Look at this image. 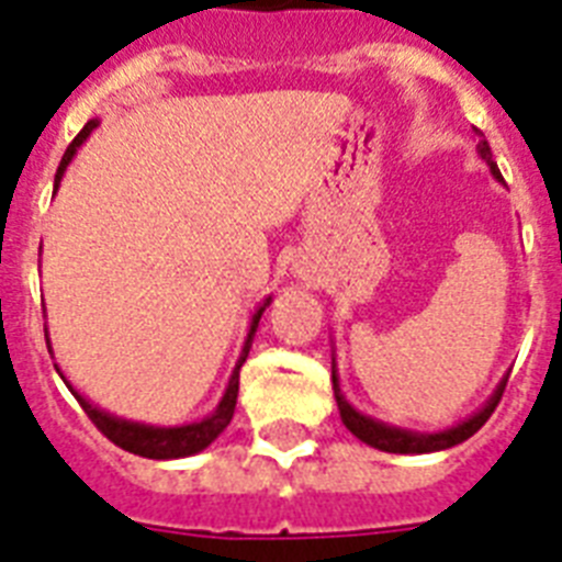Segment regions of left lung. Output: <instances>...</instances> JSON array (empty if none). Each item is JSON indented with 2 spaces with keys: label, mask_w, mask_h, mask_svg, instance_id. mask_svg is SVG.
<instances>
[{
  "label": "left lung",
  "mask_w": 562,
  "mask_h": 562,
  "mask_svg": "<svg viewBox=\"0 0 562 562\" xmlns=\"http://www.w3.org/2000/svg\"><path fill=\"white\" fill-rule=\"evenodd\" d=\"M479 154L484 157V160H487L490 171H493V175L502 180V171H498V166L493 162V151H490V143L484 139V134H481V131H479ZM505 384L507 382L498 384V391L490 396L487 405H484V408H481L475 417H470L467 423H461V426L449 428V431H440V435H414V431H402V428L384 426V423H375V419L359 414V411L352 408L350 402L341 396V387H338V375H335V368H333V391H335V402H338V411H341L344 426L350 428L352 435L359 437V440H364L368 446H373V449H382V452H396V454L440 452V449H449V446L463 443L467 437L475 435V431H479V428L484 426L490 417H493V411H496L498 400H502V393H505Z\"/></svg>",
  "instance_id": "1"
}]
</instances>
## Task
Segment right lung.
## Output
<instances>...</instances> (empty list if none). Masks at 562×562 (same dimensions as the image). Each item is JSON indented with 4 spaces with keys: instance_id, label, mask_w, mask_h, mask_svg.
Instances as JSON below:
<instances>
[{
    "instance_id": "obj_1",
    "label": "right lung",
    "mask_w": 562,
    "mask_h": 562,
    "mask_svg": "<svg viewBox=\"0 0 562 562\" xmlns=\"http://www.w3.org/2000/svg\"><path fill=\"white\" fill-rule=\"evenodd\" d=\"M92 127H95V122H87L81 134L75 136L72 143H69V148H66V154H64V160H60V166H57L55 183H60L66 166H69V160H72L75 151H78V145H81L83 139L90 136ZM268 303H271V300H265L262 306H259V312L254 315V324H250V335H247L245 352H241V361H238L236 373L229 375V384H227V393H224V400L218 402L215 414H210V417L201 419V423H192V426H178V428L139 426V423L116 419V417H110V414H104V411L92 408L90 402L72 391V384H69V391L78 396L81 408L87 411V417L92 419V426L99 428L101 435L108 437L110 443H116L119 449H125V452H134V454H139V458H154V461H169V458H187V454L201 452V449H206V446H210L212 440H215V437H218L221 431L229 426V419H233V411H236V396H238V370H241V364H245V359H247V352H250L256 326H259V317H262V312Z\"/></svg>"
}]
</instances>
